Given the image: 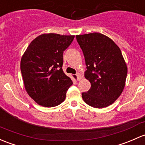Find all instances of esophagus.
<instances>
[{
    "instance_id": "1",
    "label": "esophagus",
    "mask_w": 145,
    "mask_h": 145,
    "mask_svg": "<svg viewBox=\"0 0 145 145\" xmlns=\"http://www.w3.org/2000/svg\"><path fill=\"white\" fill-rule=\"evenodd\" d=\"M76 76H77V78H78V80H80L82 79V77H83V76H82V74H80V73H77L76 74Z\"/></svg>"
}]
</instances>
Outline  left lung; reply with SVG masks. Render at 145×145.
Here are the masks:
<instances>
[{"label": "left lung", "instance_id": "8db88e82", "mask_svg": "<svg viewBox=\"0 0 145 145\" xmlns=\"http://www.w3.org/2000/svg\"><path fill=\"white\" fill-rule=\"evenodd\" d=\"M85 57V78L91 88L82 93L84 101L96 108L112 104L124 90L127 66L121 50L110 38L99 33L76 36Z\"/></svg>", "mask_w": 145, "mask_h": 145}]
</instances>
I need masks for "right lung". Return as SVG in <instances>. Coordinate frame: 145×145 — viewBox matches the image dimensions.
Wrapping results in <instances>:
<instances>
[{
  "mask_svg": "<svg viewBox=\"0 0 145 145\" xmlns=\"http://www.w3.org/2000/svg\"><path fill=\"white\" fill-rule=\"evenodd\" d=\"M74 35L46 33L37 37L21 60V71L28 95L44 107L57 106L66 98L73 82L62 70L63 52Z\"/></svg>",
  "mask_w": 145,
  "mask_h": 145,
  "instance_id": "obj_1",
  "label": "right lung"
}]
</instances>
